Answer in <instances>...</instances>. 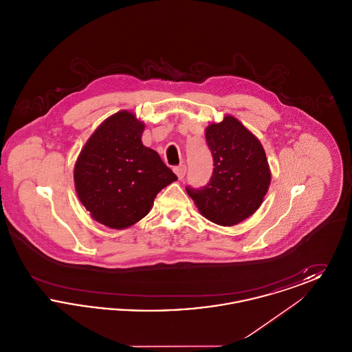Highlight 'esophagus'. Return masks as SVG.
I'll return each instance as SVG.
<instances>
[{"mask_svg": "<svg viewBox=\"0 0 352 352\" xmlns=\"http://www.w3.org/2000/svg\"><path fill=\"white\" fill-rule=\"evenodd\" d=\"M186 166L184 165H179V166H175L174 168V173L177 174V177L179 178V179H184V175H186Z\"/></svg>", "mask_w": 352, "mask_h": 352, "instance_id": "obj_1", "label": "esophagus"}]
</instances>
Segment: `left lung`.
<instances>
[{
  "mask_svg": "<svg viewBox=\"0 0 352 352\" xmlns=\"http://www.w3.org/2000/svg\"><path fill=\"white\" fill-rule=\"evenodd\" d=\"M206 140L214 158L212 177L201 188L187 186L186 191L204 218L234 226L254 214L268 192L265 151L254 134L228 115L206 128Z\"/></svg>",
  "mask_w": 352,
  "mask_h": 352,
  "instance_id": "8db88e82",
  "label": "left lung"
}]
</instances>
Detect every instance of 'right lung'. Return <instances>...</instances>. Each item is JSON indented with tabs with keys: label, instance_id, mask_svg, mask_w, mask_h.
<instances>
[{
	"label": "right lung",
	"instance_id": "1",
	"mask_svg": "<svg viewBox=\"0 0 352 352\" xmlns=\"http://www.w3.org/2000/svg\"><path fill=\"white\" fill-rule=\"evenodd\" d=\"M144 122L120 111L102 121L74 170L78 198L101 224L124 230L146 217L157 194L177 181L158 153L142 145Z\"/></svg>",
	"mask_w": 352,
	"mask_h": 352
}]
</instances>
